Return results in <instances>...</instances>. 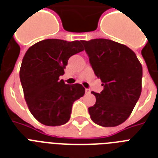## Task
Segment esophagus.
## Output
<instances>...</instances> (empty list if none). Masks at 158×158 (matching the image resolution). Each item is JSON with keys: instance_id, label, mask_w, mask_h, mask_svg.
Listing matches in <instances>:
<instances>
[{"instance_id": "esophagus-1", "label": "esophagus", "mask_w": 158, "mask_h": 158, "mask_svg": "<svg viewBox=\"0 0 158 158\" xmlns=\"http://www.w3.org/2000/svg\"><path fill=\"white\" fill-rule=\"evenodd\" d=\"M85 92H86V94H89V93H91V90L90 89H88V88H86Z\"/></svg>"}]
</instances>
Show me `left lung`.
<instances>
[{
  "mask_svg": "<svg viewBox=\"0 0 158 158\" xmlns=\"http://www.w3.org/2000/svg\"><path fill=\"white\" fill-rule=\"evenodd\" d=\"M104 89L92 92L96 104L88 108L91 119L101 127H116L128 118L141 94L143 70L127 46L106 39L82 41Z\"/></svg>",
  "mask_w": 158,
  "mask_h": 158,
  "instance_id": "1",
  "label": "left lung"
}]
</instances>
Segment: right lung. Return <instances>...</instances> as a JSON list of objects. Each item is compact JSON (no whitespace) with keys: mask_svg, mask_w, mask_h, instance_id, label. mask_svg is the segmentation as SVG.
Masks as SVG:
<instances>
[{"mask_svg":"<svg viewBox=\"0 0 158 158\" xmlns=\"http://www.w3.org/2000/svg\"><path fill=\"white\" fill-rule=\"evenodd\" d=\"M83 50L81 41L48 39L28 48L19 71L28 109L40 123L61 126L70 118L73 103L85 93L79 83L66 84L59 77L71 56Z\"/></svg>","mask_w":158,"mask_h":158,"instance_id":"obj_1","label":"right lung"}]
</instances>
